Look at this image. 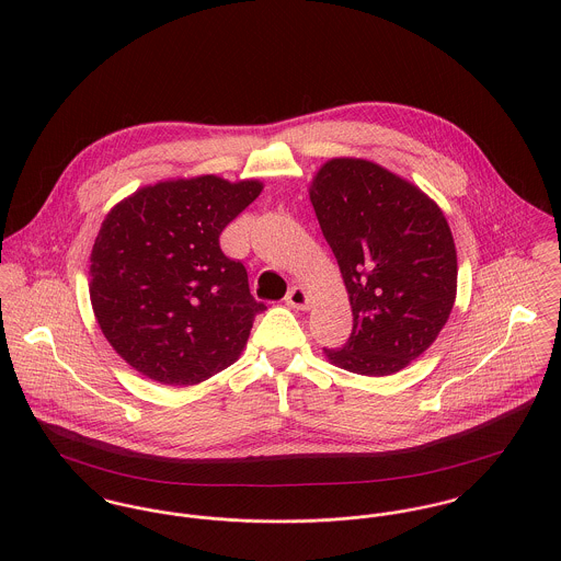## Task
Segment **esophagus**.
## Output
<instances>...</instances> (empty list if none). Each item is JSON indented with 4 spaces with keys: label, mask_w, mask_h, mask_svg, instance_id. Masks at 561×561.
<instances>
[{
    "label": "esophagus",
    "mask_w": 561,
    "mask_h": 561,
    "mask_svg": "<svg viewBox=\"0 0 561 561\" xmlns=\"http://www.w3.org/2000/svg\"><path fill=\"white\" fill-rule=\"evenodd\" d=\"M287 305L296 311H309L311 307V298L307 294L305 287H294L289 294H287Z\"/></svg>",
    "instance_id": "34e87169"
}]
</instances>
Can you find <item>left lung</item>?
Listing matches in <instances>:
<instances>
[{
  "label": "left lung",
  "mask_w": 561,
  "mask_h": 561,
  "mask_svg": "<svg viewBox=\"0 0 561 561\" xmlns=\"http://www.w3.org/2000/svg\"><path fill=\"white\" fill-rule=\"evenodd\" d=\"M309 196L354 318L347 343L323 356L358 376L398 374L451 316L458 254L449 222L419 185L363 158L321 163Z\"/></svg>",
  "instance_id": "left-lung-1"
}]
</instances>
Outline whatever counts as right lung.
I'll return each mask as SVG.
<instances>
[{"label": "right lung", "instance_id": "1", "mask_svg": "<svg viewBox=\"0 0 561 561\" xmlns=\"http://www.w3.org/2000/svg\"><path fill=\"white\" fill-rule=\"evenodd\" d=\"M263 181L165 179L116 203L90 252V305L114 352L165 387L201 385L233 365L265 307L220 233Z\"/></svg>", "mask_w": 561, "mask_h": 561}]
</instances>
